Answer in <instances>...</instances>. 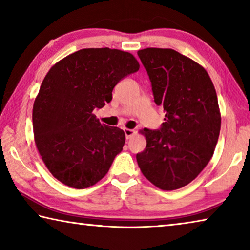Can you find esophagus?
<instances>
[{"instance_id":"obj_1","label":"esophagus","mask_w":250,"mask_h":250,"mask_svg":"<svg viewBox=\"0 0 250 250\" xmlns=\"http://www.w3.org/2000/svg\"><path fill=\"white\" fill-rule=\"evenodd\" d=\"M124 131H125V138L126 139L132 138L133 135H134V133H135V131L132 130V129H125Z\"/></svg>"}]
</instances>
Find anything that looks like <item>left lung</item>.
<instances>
[{"mask_svg":"<svg viewBox=\"0 0 250 250\" xmlns=\"http://www.w3.org/2000/svg\"><path fill=\"white\" fill-rule=\"evenodd\" d=\"M138 56L154 103L166 112L160 129H143L146 146L137 154L139 167L159 188H181L213 156L221 131L216 91L207 71L176 50L146 48Z\"/></svg>","mask_w":250,"mask_h":250,"instance_id":"8db88e82","label":"left lung"}]
</instances>
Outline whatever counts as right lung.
<instances>
[{"instance_id": "right-lung-1", "label": "right lung", "mask_w": 250, "mask_h": 250, "mask_svg": "<svg viewBox=\"0 0 250 250\" xmlns=\"http://www.w3.org/2000/svg\"><path fill=\"white\" fill-rule=\"evenodd\" d=\"M139 68L130 53L84 48L45 76L33 107L34 137L45 166L62 183L87 188L107 174L125 135L92 112L110 103L116 84Z\"/></svg>"}]
</instances>
